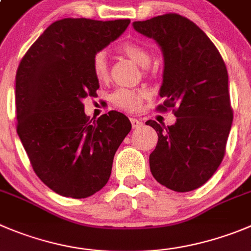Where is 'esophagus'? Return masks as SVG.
<instances>
[{
    "instance_id": "esophagus-1",
    "label": "esophagus",
    "mask_w": 251,
    "mask_h": 251,
    "mask_svg": "<svg viewBox=\"0 0 251 251\" xmlns=\"http://www.w3.org/2000/svg\"><path fill=\"white\" fill-rule=\"evenodd\" d=\"M130 121H131V125H132V128H139L144 125V123H142L141 120H139V119L131 118Z\"/></svg>"
}]
</instances>
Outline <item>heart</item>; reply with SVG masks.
Wrapping results in <instances>:
<instances>
[{
  "label": "heart",
  "instance_id": "b5f03b06",
  "mask_svg": "<svg viewBox=\"0 0 251 251\" xmlns=\"http://www.w3.org/2000/svg\"><path fill=\"white\" fill-rule=\"evenodd\" d=\"M123 51L128 58L136 62L141 67H147L151 62V55L146 48L133 42H128L123 46ZM94 76L99 81H105L109 78V67H107V58L104 51H99L94 55L91 62ZM149 97V93L141 89L119 88L111 95L112 104L116 107L125 111H137L141 107L142 101Z\"/></svg>",
  "mask_w": 251,
  "mask_h": 251
}]
</instances>
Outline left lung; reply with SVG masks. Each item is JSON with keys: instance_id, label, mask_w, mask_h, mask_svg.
<instances>
[{"instance_id": "left-lung-1", "label": "left lung", "mask_w": 251, "mask_h": 251, "mask_svg": "<svg viewBox=\"0 0 251 251\" xmlns=\"http://www.w3.org/2000/svg\"><path fill=\"white\" fill-rule=\"evenodd\" d=\"M132 25L162 49L160 97L166 100L157 109L173 107L177 118L171 126L146 123L158 135L150 170L175 192L200 188L223 161L233 123L226 63L207 34L183 16L166 13Z\"/></svg>"}]
</instances>
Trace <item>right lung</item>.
I'll return each instance as SVG.
<instances>
[{
    "mask_svg": "<svg viewBox=\"0 0 251 251\" xmlns=\"http://www.w3.org/2000/svg\"><path fill=\"white\" fill-rule=\"evenodd\" d=\"M130 20L64 18L28 49L16 74L17 133L39 179L70 198L93 196L107 183L115 152L131 130L119 111L84 112L99 80L91 62L125 32Z\"/></svg>",
    "mask_w": 251,
    "mask_h": 251,
    "instance_id": "right-lung-1",
    "label": "right lung"
}]
</instances>
